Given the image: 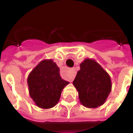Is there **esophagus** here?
Wrapping results in <instances>:
<instances>
[{
    "mask_svg": "<svg viewBox=\"0 0 133 133\" xmlns=\"http://www.w3.org/2000/svg\"><path fill=\"white\" fill-rule=\"evenodd\" d=\"M71 71H72V74H71V76H70V78H69V80H70V82H72V81H73L74 78H75V75H76V71H75V68H72V69H71Z\"/></svg>",
    "mask_w": 133,
    "mask_h": 133,
    "instance_id": "obj_1",
    "label": "esophagus"
}]
</instances>
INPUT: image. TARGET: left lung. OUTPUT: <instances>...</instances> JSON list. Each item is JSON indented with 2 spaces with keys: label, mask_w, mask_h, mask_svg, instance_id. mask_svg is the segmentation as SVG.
<instances>
[{
  "label": "left lung",
  "mask_w": 133,
  "mask_h": 133,
  "mask_svg": "<svg viewBox=\"0 0 133 133\" xmlns=\"http://www.w3.org/2000/svg\"><path fill=\"white\" fill-rule=\"evenodd\" d=\"M81 69L73 81L81 104L87 108H97L106 101L111 91L109 74L98 63L87 58L80 64Z\"/></svg>",
  "instance_id": "8db88e82"
}]
</instances>
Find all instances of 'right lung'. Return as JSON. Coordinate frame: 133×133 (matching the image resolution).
<instances>
[{"label": "right lung", "instance_id": "1", "mask_svg": "<svg viewBox=\"0 0 133 133\" xmlns=\"http://www.w3.org/2000/svg\"><path fill=\"white\" fill-rule=\"evenodd\" d=\"M27 83L32 99L44 109L58 103L62 90L69 83L61 78L59 68L52 59L40 62L29 74Z\"/></svg>", "mask_w": 133, "mask_h": 133}]
</instances>
